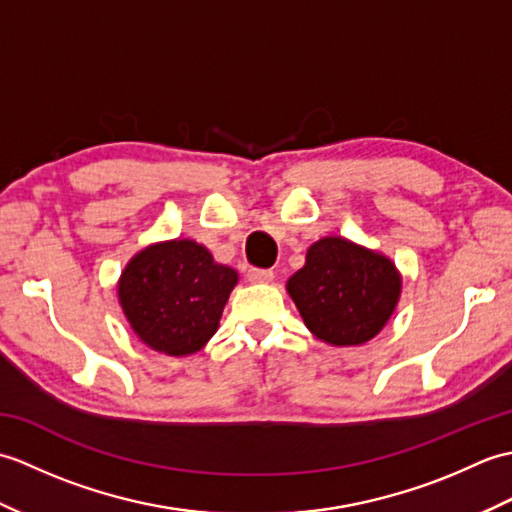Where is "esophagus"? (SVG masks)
<instances>
[{
	"label": "esophagus",
	"instance_id": "esophagus-1",
	"mask_svg": "<svg viewBox=\"0 0 512 512\" xmlns=\"http://www.w3.org/2000/svg\"><path fill=\"white\" fill-rule=\"evenodd\" d=\"M246 279L253 281V284H268V281L275 279L273 270H262V268H248Z\"/></svg>",
	"mask_w": 512,
	"mask_h": 512
}]
</instances>
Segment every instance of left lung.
I'll return each mask as SVG.
<instances>
[{"label":"left lung","mask_w":512,"mask_h":512,"mask_svg":"<svg viewBox=\"0 0 512 512\" xmlns=\"http://www.w3.org/2000/svg\"><path fill=\"white\" fill-rule=\"evenodd\" d=\"M308 330L330 345H361L383 330L400 297V275L387 257L343 237L308 248L306 266L288 279Z\"/></svg>","instance_id":"obj_1"}]
</instances>
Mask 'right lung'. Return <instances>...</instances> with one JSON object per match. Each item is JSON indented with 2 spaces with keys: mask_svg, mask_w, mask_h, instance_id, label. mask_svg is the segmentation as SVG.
<instances>
[{
  "mask_svg": "<svg viewBox=\"0 0 512 512\" xmlns=\"http://www.w3.org/2000/svg\"><path fill=\"white\" fill-rule=\"evenodd\" d=\"M235 284V270L215 264L204 246L173 239L140 250L127 264L118 299L140 341L187 356L215 334Z\"/></svg>",
  "mask_w": 512,
  "mask_h": 512,
  "instance_id": "add662e5",
  "label": "right lung"
}]
</instances>
